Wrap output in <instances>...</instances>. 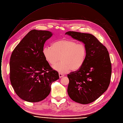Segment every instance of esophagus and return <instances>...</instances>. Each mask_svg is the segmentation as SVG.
Masks as SVG:
<instances>
[{
    "label": "esophagus",
    "instance_id": "esophagus-1",
    "mask_svg": "<svg viewBox=\"0 0 123 123\" xmlns=\"http://www.w3.org/2000/svg\"><path fill=\"white\" fill-rule=\"evenodd\" d=\"M59 77L60 78H62V77L64 75H63V74H61V73H59Z\"/></svg>",
    "mask_w": 123,
    "mask_h": 123
}]
</instances>
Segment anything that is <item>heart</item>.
<instances>
[{
  "label": "heart",
  "mask_w": 123,
  "mask_h": 123,
  "mask_svg": "<svg viewBox=\"0 0 123 123\" xmlns=\"http://www.w3.org/2000/svg\"><path fill=\"white\" fill-rule=\"evenodd\" d=\"M42 53L45 60L53 68L61 74L78 70L85 61L87 49L83 44L71 39H62L53 43L52 47L46 46Z\"/></svg>",
  "instance_id": "heart-1"
}]
</instances>
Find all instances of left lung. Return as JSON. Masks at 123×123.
<instances>
[{
	"mask_svg": "<svg viewBox=\"0 0 123 123\" xmlns=\"http://www.w3.org/2000/svg\"><path fill=\"white\" fill-rule=\"evenodd\" d=\"M83 42L87 55L82 67L68 75V92L73 101L83 105L98 99L108 89L112 72L109 53L93 35L75 31L65 33Z\"/></svg>",
	"mask_w": 123,
	"mask_h": 123,
	"instance_id": "1",
	"label": "left lung"
}]
</instances>
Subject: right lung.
Listing matches in <instances>:
<instances>
[{"instance_id": "right-lung-1", "label": "right lung", "mask_w": 123, "mask_h": 123, "mask_svg": "<svg viewBox=\"0 0 123 123\" xmlns=\"http://www.w3.org/2000/svg\"><path fill=\"white\" fill-rule=\"evenodd\" d=\"M52 32L33 30L13 50L10 60V79L15 92L30 102L41 101L48 96L52 83L59 79L43 56L42 51Z\"/></svg>"}]
</instances>
